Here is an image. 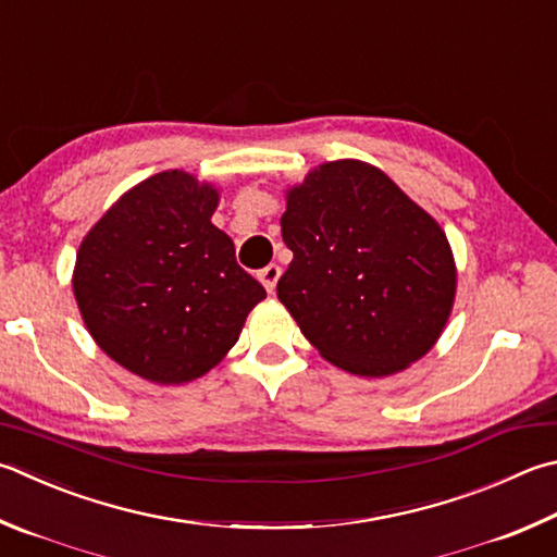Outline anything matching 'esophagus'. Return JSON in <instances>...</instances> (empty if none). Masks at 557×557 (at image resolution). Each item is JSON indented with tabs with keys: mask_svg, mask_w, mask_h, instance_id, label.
<instances>
[{
	"mask_svg": "<svg viewBox=\"0 0 557 557\" xmlns=\"http://www.w3.org/2000/svg\"><path fill=\"white\" fill-rule=\"evenodd\" d=\"M280 275H282L280 265H275V262H270L268 268H262V270L258 272V280L262 282V287H265V289L270 292V295H272V292H275V285H277Z\"/></svg>",
	"mask_w": 557,
	"mask_h": 557,
	"instance_id": "1",
	"label": "esophagus"
}]
</instances>
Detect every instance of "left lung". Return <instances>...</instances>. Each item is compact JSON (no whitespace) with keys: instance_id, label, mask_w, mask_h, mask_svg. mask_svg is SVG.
I'll list each match as a JSON object with an SVG mask.
<instances>
[{"instance_id":"1","label":"left lung","mask_w":557,"mask_h":557,"mask_svg":"<svg viewBox=\"0 0 557 557\" xmlns=\"http://www.w3.org/2000/svg\"><path fill=\"white\" fill-rule=\"evenodd\" d=\"M277 297L331 366L389 377L436 346L458 292L446 231L377 165L341 158L285 189Z\"/></svg>"}]
</instances>
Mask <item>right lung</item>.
<instances>
[{
	"label": "right lung",
	"mask_w": 557,
	"mask_h": 557,
	"mask_svg": "<svg viewBox=\"0 0 557 557\" xmlns=\"http://www.w3.org/2000/svg\"><path fill=\"white\" fill-rule=\"evenodd\" d=\"M216 182L165 170L126 189L87 231L73 295L89 336L121 368L153 384H187L236 346L265 299L211 224Z\"/></svg>",
	"instance_id": "obj_1"
}]
</instances>
